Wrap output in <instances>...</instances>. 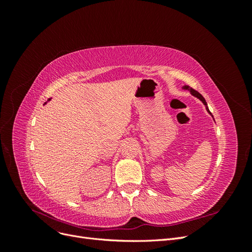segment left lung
<instances>
[{"label":"left lung","instance_id":"obj_1","mask_svg":"<svg viewBox=\"0 0 252 252\" xmlns=\"http://www.w3.org/2000/svg\"><path fill=\"white\" fill-rule=\"evenodd\" d=\"M183 88H184V89H187V90H189V91H190V93H191V94H193L194 96H196L197 98H200V100H201V101H202V102H203V103H204L205 105H207V104H206V101H205V98L203 97V95H202L201 94H199V93H197V91H195L194 89H192L191 87H190V86H187V85H186V86H184V87H183ZM206 109H207V111H208V112H209V113L211 114V112L209 111L208 107H206Z\"/></svg>","mask_w":252,"mask_h":252}]
</instances>
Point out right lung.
Returning a JSON list of instances; mask_svg holds the SVG:
<instances>
[{"instance_id":"add662e5","label":"right lung","mask_w":252,"mask_h":252,"mask_svg":"<svg viewBox=\"0 0 252 252\" xmlns=\"http://www.w3.org/2000/svg\"><path fill=\"white\" fill-rule=\"evenodd\" d=\"M49 100H50V98H48V101H49Z\"/></svg>"}]
</instances>
